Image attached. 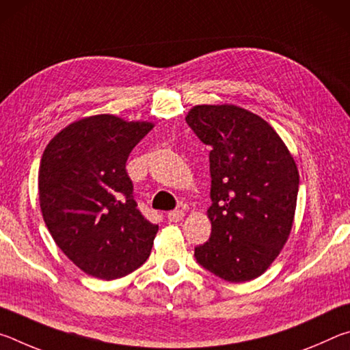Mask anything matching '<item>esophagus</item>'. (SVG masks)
Listing matches in <instances>:
<instances>
[{
	"label": "esophagus",
	"mask_w": 350,
	"mask_h": 350,
	"mask_svg": "<svg viewBox=\"0 0 350 350\" xmlns=\"http://www.w3.org/2000/svg\"><path fill=\"white\" fill-rule=\"evenodd\" d=\"M167 217H168L170 222H179V221H182V217H183V211L182 210H173V211L168 213Z\"/></svg>",
	"instance_id": "34e87169"
}]
</instances>
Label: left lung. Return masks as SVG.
<instances>
[{
	"instance_id": "left-lung-1",
	"label": "left lung",
	"mask_w": 350,
	"mask_h": 350,
	"mask_svg": "<svg viewBox=\"0 0 350 350\" xmlns=\"http://www.w3.org/2000/svg\"><path fill=\"white\" fill-rule=\"evenodd\" d=\"M185 120L211 146V236L194 248V258L225 281H252L288 239L298 168L275 129L239 106L199 105Z\"/></svg>"
}]
</instances>
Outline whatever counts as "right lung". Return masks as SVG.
I'll return each instance as SVG.
<instances>
[{"instance_id": "1", "label": "right lung", "mask_w": 350, "mask_h": 350, "mask_svg": "<svg viewBox=\"0 0 350 350\" xmlns=\"http://www.w3.org/2000/svg\"><path fill=\"white\" fill-rule=\"evenodd\" d=\"M100 114L70 123L46 146L40 206L55 244L85 273L117 280L150 256L159 225L137 208L129 152L152 129Z\"/></svg>"}]
</instances>
